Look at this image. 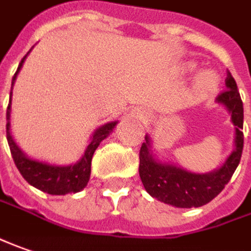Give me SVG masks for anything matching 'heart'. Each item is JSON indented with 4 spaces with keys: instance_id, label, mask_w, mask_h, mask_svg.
Here are the masks:
<instances>
[{
    "instance_id": "b5f03b06",
    "label": "heart",
    "mask_w": 251,
    "mask_h": 251,
    "mask_svg": "<svg viewBox=\"0 0 251 251\" xmlns=\"http://www.w3.org/2000/svg\"><path fill=\"white\" fill-rule=\"evenodd\" d=\"M197 69V64H194V63H191L188 64V70L194 71ZM218 75L212 73V71L209 70H205L200 73V75H198V84H200V87H201L202 90H205V91H212L215 90L216 87H218Z\"/></svg>"
}]
</instances>
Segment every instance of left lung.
Returning <instances> with one entry per match:
<instances>
[{
    "label": "left lung",
    "instance_id": "1",
    "mask_svg": "<svg viewBox=\"0 0 251 251\" xmlns=\"http://www.w3.org/2000/svg\"><path fill=\"white\" fill-rule=\"evenodd\" d=\"M226 90L216 98L225 106L234 126L233 150L221 167L209 173H194L158 158L153 153V140L146 135L140 147L139 176L145 190L157 201L176 208H200L211 202L230 181L237 169L243 151V102L237 91L236 81L227 71L225 80Z\"/></svg>",
    "mask_w": 251,
    "mask_h": 251
}]
</instances>
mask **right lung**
Segmentation results:
<instances>
[{"mask_svg": "<svg viewBox=\"0 0 251 251\" xmlns=\"http://www.w3.org/2000/svg\"><path fill=\"white\" fill-rule=\"evenodd\" d=\"M32 50V49H30ZM30 50L24 56L18 66L17 73L12 77V84H11V97H9V104L6 109V140L11 149V154L15 161V166L22 174V177L35 188L48 192L50 195H66V194H75L84 190L90 181L91 176V160H93L94 151L100 143L111 135L114 127L118 124V121L108 122L105 125L100 126L95 129L91 136V140L88 146L85 149L82 157L74 163V164H67V166H60V164H51L48 161H42L27 156L26 153L22 151V149L18 146L17 142L11 135V104H12V88L17 81L18 74L22 69L25 59Z\"/></svg>", "mask_w": 251, "mask_h": 251, "instance_id": "1", "label": "right lung"}]
</instances>
